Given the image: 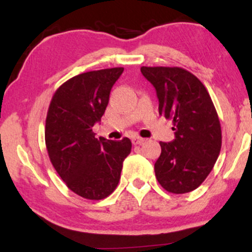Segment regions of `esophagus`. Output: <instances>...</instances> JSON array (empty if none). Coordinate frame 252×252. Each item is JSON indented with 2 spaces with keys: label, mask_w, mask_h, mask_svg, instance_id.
Instances as JSON below:
<instances>
[{
  "label": "esophagus",
  "mask_w": 252,
  "mask_h": 252,
  "mask_svg": "<svg viewBox=\"0 0 252 252\" xmlns=\"http://www.w3.org/2000/svg\"><path fill=\"white\" fill-rule=\"evenodd\" d=\"M131 142L134 146H137V144H141L144 142V138L142 137H138V136H134V137L131 138Z\"/></svg>",
  "instance_id": "obj_1"
}]
</instances>
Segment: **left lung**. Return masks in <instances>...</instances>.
<instances>
[{"label": "left lung", "mask_w": 252, "mask_h": 252, "mask_svg": "<svg viewBox=\"0 0 252 252\" xmlns=\"http://www.w3.org/2000/svg\"><path fill=\"white\" fill-rule=\"evenodd\" d=\"M141 72L156 90L158 114L174 124L175 140L160 142L156 179L169 193L192 192L210 174L221 148L220 122L210 94L185 68L142 66Z\"/></svg>", "instance_id": "obj_1"}]
</instances>
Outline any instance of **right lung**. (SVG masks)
Listing matches in <instances>:
<instances>
[{"mask_svg":"<svg viewBox=\"0 0 252 252\" xmlns=\"http://www.w3.org/2000/svg\"><path fill=\"white\" fill-rule=\"evenodd\" d=\"M123 67L90 71L72 77L54 92L48 106L45 142L54 169L82 198L102 200L114 192L131 141L94 137L109 103L111 88Z\"/></svg>","mask_w":252,"mask_h":252,"instance_id":"obj_1","label":"right lung"}]
</instances>
